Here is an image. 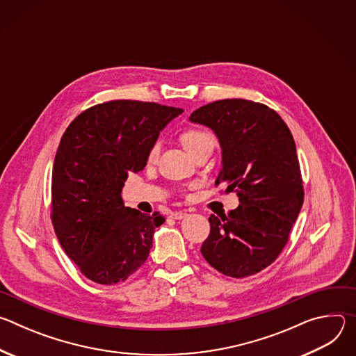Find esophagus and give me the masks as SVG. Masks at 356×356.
I'll list each match as a JSON object with an SVG mask.
<instances>
[{
	"mask_svg": "<svg viewBox=\"0 0 356 356\" xmlns=\"http://www.w3.org/2000/svg\"><path fill=\"white\" fill-rule=\"evenodd\" d=\"M170 217H172L173 220H181V218H186V217H187V213H184V211H176V213L170 214Z\"/></svg>",
	"mask_w": 356,
	"mask_h": 356,
	"instance_id": "esophagus-1",
	"label": "esophagus"
}]
</instances>
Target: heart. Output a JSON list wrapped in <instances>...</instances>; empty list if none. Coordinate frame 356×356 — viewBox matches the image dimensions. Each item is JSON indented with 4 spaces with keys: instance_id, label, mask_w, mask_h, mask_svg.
Masks as SVG:
<instances>
[{
    "instance_id": "b5f03b06",
    "label": "heart",
    "mask_w": 356,
    "mask_h": 356,
    "mask_svg": "<svg viewBox=\"0 0 356 356\" xmlns=\"http://www.w3.org/2000/svg\"><path fill=\"white\" fill-rule=\"evenodd\" d=\"M181 142H183L184 147L193 155L194 152L198 150L201 146L214 143V136H213V134H210L209 131H204V129H187L181 134ZM159 150H161L159 142H154L150 145V147L147 150V156H146L149 163L156 162V159L159 156Z\"/></svg>"
}]
</instances>
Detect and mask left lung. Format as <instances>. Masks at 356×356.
<instances>
[{"label":"left lung","mask_w":356,"mask_h":356,"mask_svg":"<svg viewBox=\"0 0 356 356\" xmlns=\"http://www.w3.org/2000/svg\"><path fill=\"white\" fill-rule=\"evenodd\" d=\"M190 121L217 134L222 170L216 187L225 184L221 193L239 197L235 210L210 216L202 257L225 276L255 275L282 253L304 201L291 132L275 110L243 98L202 106Z\"/></svg>","instance_id":"left-lung-1"}]
</instances>
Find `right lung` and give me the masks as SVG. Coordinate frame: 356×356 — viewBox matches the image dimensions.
I'll return each mask as SVG.
<instances>
[{"mask_svg":"<svg viewBox=\"0 0 356 356\" xmlns=\"http://www.w3.org/2000/svg\"><path fill=\"white\" fill-rule=\"evenodd\" d=\"M181 108L111 99L77 115L65 131L54 163L50 220L66 255L98 284L128 279L147 259L165 217L125 207L129 172L146 165L150 145Z\"/></svg>","mask_w":356,"mask_h":356,"instance_id":"right-lung-1","label":"right lung"}]
</instances>
